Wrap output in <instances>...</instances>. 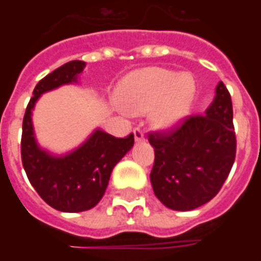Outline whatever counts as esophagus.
<instances>
[{
	"label": "esophagus",
	"instance_id": "obj_1",
	"mask_svg": "<svg viewBox=\"0 0 261 261\" xmlns=\"http://www.w3.org/2000/svg\"><path fill=\"white\" fill-rule=\"evenodd\" d=\"M134 140H136V142H142L145 140L144 138V133L140 128H134Z\"/></svg>",
	"mask_w": 261,
	"mask_h": 261
}]
</instances>
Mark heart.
I'll list each match as a JSON object with an SVG mask.
<instances>
[{
    "label": "heart",
    "instance_id": "heart-1",
    "mask_svg": "<svg viewBox=\"0 0 261 261\" xmlns=\"http://www.w3.org/2000/svg\"><path fill=\"white\" fill-rule=\"evenodd\" d=\"M194 95L196 84L192 75L151 67L125 76L116 108L121 113L142 114L151 110L153 124L172 128L189 114Z\"/></svg>",
    "mask_w": 261,
    "mask_h": 261
}]
</instances>
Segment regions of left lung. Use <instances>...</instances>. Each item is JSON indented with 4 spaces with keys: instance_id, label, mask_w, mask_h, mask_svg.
I'll use <instances>...</instances> for the list:
<instances>
[{
    "instance_id": "obj_1",
    "label": "left lung",
    "mask_w": 261,
    "mask_h": 261,
    "mask_svg": "<svg viewBox=\"0 0 261 261\" xmlns=\"http://www.w3.org/2000/svg\"><path fill=\"white\" fill-rule=\"evenodd\" d=\"M230 95L218 82L204 116H190L169 133L149 134L155 151L153 193L175 211H192L217 196L235 162L236 137Z\"/></svg>"
}]
</instances>
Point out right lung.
<instances>
[{
  "instance_id": "add662e5",
  "label": "right lung",
  "mask_w": 261,
  "mask_h": 261,
  "mask_svg": "<svg viewBox=\"0 0 261 261\" xmlns=\"http://www.w3.org/2000/svg\"><path fill=\"white\" fill-rule=\"evenodd\" d=\"M85 61L74 60L39 81L22 124L20 153L28 179L50 207L63 213H81L100 201L112 170L134 145V136L116 138L96 128L80 147L56 155L37 144L32 114L39 97L60 86L76 84Z\"/></svg>"
}]
</instances>
